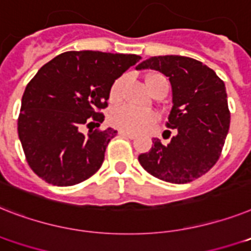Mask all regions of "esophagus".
Returning <instances> with one entry per match:
<instances>
[{
    "label": "esophagus",
    "instance_id": "34e87169",
    "mask_svg": "<svg viewBox=\"0 0 251 251\" xmlns=\"http://www.w3.org/2000/svg\"><path fill=\"white\" fill-rule=\"evenodd\" d=\"M119 134H120V135H122V136H126V138H129V139H134V138H135V135H134L132 132L125 131V130H120Z\"/></svg>",
    "mask_w": 251,
    "mask_h": 251
}]
</instances>
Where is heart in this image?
<instances>
[{"instance_id": "b5f03b06", "label": "heart", "mask_w": 251, "mask_h": 251, "mask_svg": "<svg viewBox=\"0 0 251 251\" xmlns=\"http://www.w3.org/2000/svg\"><path fill=\"white\" fill-rule=\"evenodd\" d=\"M126 82H127V77L121 76L112 83L111 89H109V101L111 103H119L121 100ZM147 85H148V89L152 94L156 93V90H158L161 86H168L169 89L168 81L161 75L148 76ZM109 122L115 127H119V129L125 130V131L139 132L143 131L148 126L156 122V115L151 111L142 112L131 107H127V105H124V107L116 108L111 112Z\"/></svg>"}]
</instances>
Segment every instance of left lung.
Segmentation results:
<instances>
[{
	"label": "left lung",
	"mask_w": 251,
	"mask_h": 251,
	"mask_svg": "<svg viewBox=\"0 0 251 251\" xmlns=\"http://www.w3.org/2000/svg\"><path fill=\"white\" fill-rule=\"evenodd\" d=\"M148 68L169 77L173 108L166 127L178 132L168 146L154 138L138 160L164 182H192L217 164L225 146L231 121L225 82L201 62L179 55L152 56L136 67Z\"/></svg>",
	"instance_id": "8db88e82"
}]
</instances>
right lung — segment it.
<instances>
[{
  "label": "right lung",
  "instance_id": "obj_1",
  "mask_svg": "<svg viewBox=\"0 0 251 251\" xmlns=\"http://www.w3.org/2000/svg\"><path fill=\"white\" fill-rule=\"evenodd\" d=\"M135 54L67 51L30 79L22 98L18 134L26 162L45 182L59 187L86 180L100 169L117 131L100 126L112 83L140 60Z\"/></svg>",
  "mask_w": 251,
  "mask_h": 251
}]
</instances>
